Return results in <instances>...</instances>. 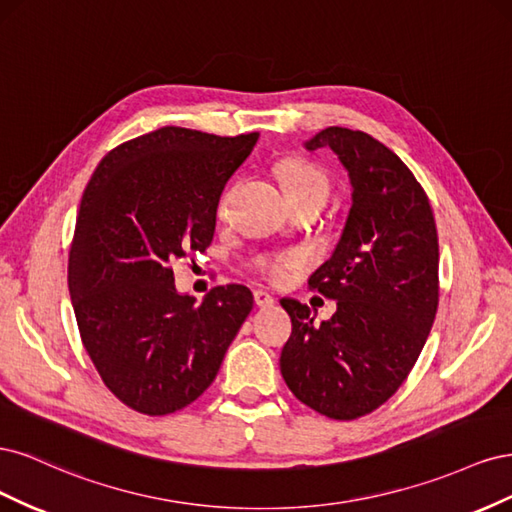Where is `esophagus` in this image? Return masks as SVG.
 <instances>
[{
    "label": "esophagus",
    "mask_w": 512,
    "mask_h": 512,
    "mask_svg": "<svg viewBox=\"0 0 512 512\" xmlns=\"http://www.w3.org/2000/svg\"><path fill=\"white\" fill-rule=\"evenodd\" d=\"M254 301L258 307H273L275 305V297H271V294L267 290H254Z\"/></svg>",
    "instance_id": "esophagus-1"
}]
</instances>
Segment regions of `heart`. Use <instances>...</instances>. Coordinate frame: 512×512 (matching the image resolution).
I'll list each match as a JSON object with an SVG mask.
<instances>
[{"label": "heart", "instance_id": "obj_1", "mask_svg": "<svg viewBox=\"0 0 512 512\" xmlns=\"http://www.w3.org/2000/svg\"><path fill=\"white\" fill-rule=\"evenodd\" d=\"M277 177L282 181V188L286 196L294 194H322L327 196L329 181L324 170L303 158H288L280 166H277ZM297 262L294 254H273V256H262L256 260V269L269 277L271 282H284L290 269Z\"/></svg>", "mask_w": 512, "mask_h": 512}]
</instances>
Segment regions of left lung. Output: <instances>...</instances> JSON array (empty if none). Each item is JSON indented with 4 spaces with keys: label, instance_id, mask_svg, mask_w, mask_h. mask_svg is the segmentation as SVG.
<instances>
[{
    "label": "left lung",
    "instance_id": "left-lung-1",
    "mask_svg": "<svg viewBox=\"0 0 512 512\" xmlns=\"http://www.w3.org/2000/svg\"><path fill=\"white\" fill-rule=\"evenodd\" d=\"M305 149H331L346 168L352 207L331 258L309 288L337 301L320 324L282 299L292 320L280 369L312 410L352 421L395 395L421 354L438 309V230L421 183L374 136L331 126Z\"/></svg>",
    "mask_w": 512,
    "mask_h": 512
}]
</instances>
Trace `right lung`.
<instances>
[{
    "instance_id": "right-lung-1",
    "label": "right lung",
    "mask_w": 512,
    "mask_h": 512,
    "mask_svg": "<svg viewBox=\"0 0 512 512\" xmlns=\"http://www.w3.org/2000/svg\"><path fill=\"white\" fill-rule=\"evenodd\" d=\"M258 132L166 126L106 153L81 198L68 288L100 378L136 412L190 406L215 380L254 297L215 286L203 303L175 288L170 262L213 241L226 181Z\"/></svg>"
}]
</instances>
